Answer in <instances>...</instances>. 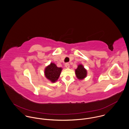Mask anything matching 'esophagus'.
<instances>
[{"mask_svg":"<svg viewBox=\"0 0 129 129\" xmlns=\"http://www.w3.org/2000/svg\"><path fill=\"white\" fill-rule=\"evenodd\" d=\"M65 67H66V68H68L70 67V64H69V63H65Z\"/></svg>","mask_w":129,"mask_h":129,"instance_id":"1","label":"esophagus"}]
</instances>
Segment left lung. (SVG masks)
<instances>
[{"instance_id":"1","label":"left lung","mask_w":129,"mask_h":129,"mask_svg":"<svg viewBox=\"0 0 129 129\" xmlns=\"http://www.w3.org/2000/svg\"><path fill=\"white\" fill-rule=\"evenodd\" d=\"M76 76L79 80H82L86 76V70L84 68L82 65L78 66V68L75 70Z\"/></svg>"}]
</instances>
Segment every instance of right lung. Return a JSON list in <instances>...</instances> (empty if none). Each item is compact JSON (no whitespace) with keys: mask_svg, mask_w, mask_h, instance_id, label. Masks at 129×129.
Listing matches in <instances>:
<instances>
[{"mask_svg":"<svg viewBox=\"0 0 129 129\" xmlns=\"http://www.w3.org/2000/svg\"><path fill=\"white\" fill-rule=\"evenodd\" d=\"M61 71V68H58L55 64L51 63L50 65L46 67L44 74L47 79L54 83L59 78Z\"/></svg>","mask_w":129,"mask_h":129,"instance_id":"right-lung-1","label":"right lung"}]
</instances>
